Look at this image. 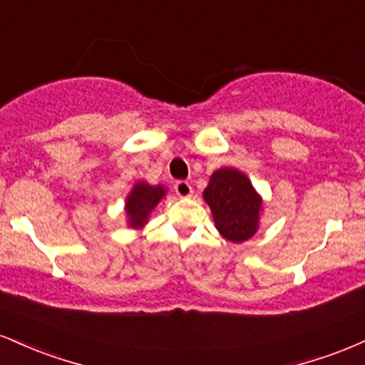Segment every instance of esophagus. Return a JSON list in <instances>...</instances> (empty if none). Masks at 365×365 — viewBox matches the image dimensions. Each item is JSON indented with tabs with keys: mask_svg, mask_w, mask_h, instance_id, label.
I'll return each mask as SVG.
<instances>
[{
	"mask_svg": "<svg viewBox=\"0 0 365 365\" xmlns=\"http://www.w3.org/2000/svg\"><path fill=\"white\" fill-rule=\"evenodd\" d=\"M175 192H177V195L180 197H190L194 190H192V185L187 180H178V182L175 183Z\"/></svg>",
	"mask_w": 365,
	"mask_h": 365,
	"instance_id": "esophagus-1",
	"label": "esophagus"
}]
</instances>
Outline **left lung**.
Segmentation results:
<instances>
[{
    "label": "left lung",
    "mask_w": 365,
    "mask_h": 365,
    "mask_svg": "<svg viewBox=\"0 0 365 365\" xmlns=\"http://www.w3.org/2000/svg\"><path fill=\"white\" fill-rule=\"evenodd\" d=\"M204 200L211 207L217 232L226 240L240 244L257 232L261 197L240 171L233 168L215 171L204 190Z\"/></svg>",
    "instance_id": "8db88e82"
}]
</instances>
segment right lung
Returning a JSON list of instances; mask_svg holds the SVG:
<instances>
[{
    "instance_id": "add662e5",
    "label": "right lung",
    "mask_w": 365,
    "mask_h": 365,
    "mask_svg": "<svg viewBox=\"0 0 365 365\" xmlns=\"http://www.w3.org/2000/svg\"><path fill=\"white\" fill-rule=\"evenodd\" d=\"M165 195V188L161 185H148L140 182L132 188V194L127 197V215L132 228H140L148 221L149 212L156 207V204Z\"/></svg>"
}]
</instances>
